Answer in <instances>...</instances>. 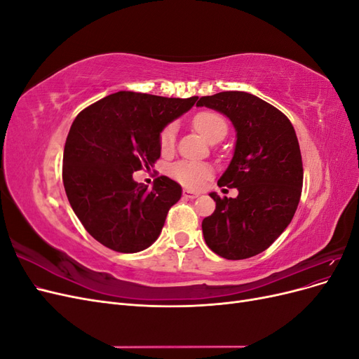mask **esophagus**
Segmentation results:
<instances>
[{
  "instance_id": "34e87169",
  "label": "esophagus",
  "mask_w": 359,
  "mask_h": 359,
  "mask_svg": "<svg viewBox=\"0 0 359 359\" xmlns=\"http://www.w3.org/2000/svg\"><path fill=\"white\" fill-rule=\"evenodd\" d=\"M182 196L186 198V199H196V198H199V193L191 191V190H184L182 191Z\"/></svg>"
}]
</instances>
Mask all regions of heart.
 <instances>
[{
  "instance_id": "b5f03b06",
  "label": "heart",
  "mask_w": 359,
  "mask_h": 359,
  "mask_svg": "<svg viewBox=\"0 0 359 359\" xmlns=\"http://www.w3.org/2000/svg\"><path fill=\"white\" fill-rule=\"evenodd\" d=\"M193 126L198 130L202 137L208 142L217 136H224L227 132V124L224 119L215 112L203 111L193 118ZM175 126H166L160 133V147L163 151H169L175 144ZM211 168L205 163L196 161H178L172 166L170 173L177 181H180L186 187H201L202 184L211 177Z\"/></svg>"
}]
</instances>
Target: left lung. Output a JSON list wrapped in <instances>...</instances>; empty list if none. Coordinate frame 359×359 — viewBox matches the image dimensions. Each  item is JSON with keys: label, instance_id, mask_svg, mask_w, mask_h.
<instances>
[{"label": "left lung", "instance_id": "obj_1", "mask_svg": "<svg viewBox=\"0 0 359 359\" xmlns=\"http://www.w3.org/2000/svg\"><path fill=\"white\" fill-rule=\"evenodd\" d=\"M205 106L231 119L236 132L233 157L219 186L236 189L205 217L202 232L214 253L240 260L262 253L289 226L302 189V160L295 128L277 107L243 91L201 97Z\"/></svg>", "mask_w": 359, "mask_h": 359}]
</instances>
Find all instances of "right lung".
I'll list each match as a JSON object with an SVG mask.
<instances>
[{"label": "right lung", "mask_w": 359, "mask_h": 359, "mask_svg": "<svg viewBox=\"0 0 359 359\" xmlns=\"http://www.w3.org/2000/svg\"><path fill=\"white\" fill-rule=\"evenodd\" d=\"M196 100L118 91L76 116L64 147L62 182L94 240L118 253L142 252L157 240L182 189L158 177L148 190L133 173L154 165L161 130Z\"/></svg>", "instance_id": "right-lung-1"}]
</instances>
